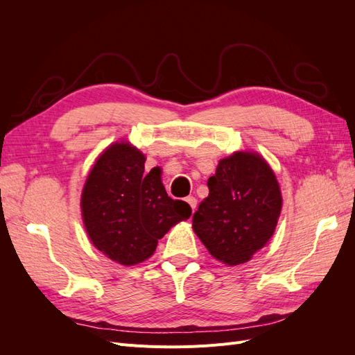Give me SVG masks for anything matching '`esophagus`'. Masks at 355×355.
Wrapping results in <instances>:
<instances>
[{
	"mask_svg": "<svg viewBox=\"0 0 355 355\" xmlns=\"http://www.w3.org/2000/svg\"><path fill=\"white\" fill-rule=\"evenodd\" d=\"M189 206H191V209H192V211L196 210V207H197V198L196 197H187V200H185Z\"/></svg>",
	"mask_w": 355,
	"mask_h": 355,
	"instance_id": "esophagus-1",
	"label": "esophagus"
}]
</instances>
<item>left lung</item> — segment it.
Returning a JSON list of instances; mask_svg holds the SVG:
<instances>
[{"mask_svg":"<svg viewBox=\"0 0 355 355\" xmlns=\"http://www.w3.org/2000/svg\"><path fill=\"white\" fill-rule=\"evenodd\" d=\"M209 197L192 216V228L213 257L240 265L266 244L282 211V192L266 161L235 153L209 178Z\"/></svg>","mask_w":355,"mask_h":355,"instance_id":"left-lung-1","label":"left lung"}]
</instances>
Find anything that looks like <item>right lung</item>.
I'll list each match as a JSON object with an SVG mask.
<instances>
[{
    "label": "right lung",
    "instance_id": "right-lung-1",
    "mask_svg": "<svg viewBox=\"0 0 355 355\" xmlns=\"http://www.w3.org/2000/svg\"><path fill=\"white\" fill-rule=\"evenodd\" d=\"M144 171L139 149L114 144L96 161L83 189V220L92 243L121 265L148 259L158 240L192 211L188 202L167 196L158 167Z\"/></svg>",
    "mask_w": 355,
    "mask_h": 355
}]
</instances>
